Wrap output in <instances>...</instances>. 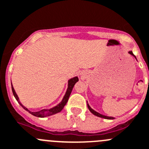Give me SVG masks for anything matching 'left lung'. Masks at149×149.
Listing matches in <instances>:
<instances>
[{
	"label": "left lung",
	"instance_id": "1",
	"mask_svg": "<svg viewBox=\"0 0 149 149\" xmlns=\"http://www.w3.org/2000/svg\"><path fill=\"white\" fill-rule=\"evenodd\" d=\"M129 53H130V54H131L132 56H134V57L135 58H136L135 56H134V55L133 54V53H132V51H130V52H129ZM136 59H137V58H136ZM87 105H88V110H90V111H91V113H93V115H95V116H98V117H100V118H105V119H113V117H109V116H104V115H102V114H100V113H97V111H95V110H93V109H92L91 107L90 106H89V104H88V102H87Z\"/></svg>",
	"mask_w": 149,
	"mask_h": 149
}]
</instances>
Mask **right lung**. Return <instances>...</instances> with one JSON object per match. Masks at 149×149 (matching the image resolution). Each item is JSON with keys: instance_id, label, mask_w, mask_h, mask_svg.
Here are the masks:
<instances>
[{"instance_id": "1", "label": "right lung", "mask_w": 149, "mask_h": 149, "mask_svg": "<svg viewBox=\"0 0 149 149\" xmlns=\"http://www.w3.org/2000/svg\"><path fill=\"white\" fill-rule=\"evenodd\" d=\"M78 80H79V79L77 77H73V78H71L70 80H69V81H68L67 90H66V93H65L63 100H62V101L61 102L58 104H57L56 106L53 107L52 108L49 109V110H48V109H44V110H39V111H37V112L30 111V110H28L27 107H25V106L22 105V103L19 102V97H18V96L17 95L16 92H15V89H14L13 86H12V92H13L14 96H15V99L17 100V101L18 102V103H19V104H20V105L22 106V107H23V108L25 109L26 111H28V113H30L31 115H33V116H36V117H39V118H45V117H47V116H52V115H54V114H56V113H59V112H61L62 110H63V107H64V106L66 105V103H67L68 100H69V96H70L71 92H72L74 86L75 85V83H77Z\"/></svg>"}]
</instances>
